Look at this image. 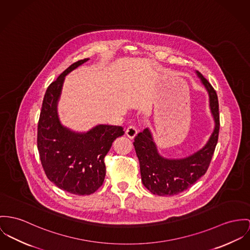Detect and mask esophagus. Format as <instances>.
Listing matches in <instances>:
<instances>
[{"mask_svg": "<svg viewBox=\"0 0 250 250\" xmlns=\"http://www.w3.org/2000/svg\"><path fill=\"white\" fill-rule=\"evenodd\" d=\"M125 134L129 139H134L135 136L137 135V129L134 125H129L125 130Z\"/></svg>", "mask_w": 250, "mask_h": 250, "instance_id": "34e87169", "label": "esophagus"}]
</instances>
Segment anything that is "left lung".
I'll return each instance as SVG.
<instances>
[{
  "label": "left lung",
  "mask_w": 250,
  "mask_h": 250,
  "mask_svg": "<svg viewBox=\"0 0 250 250\" xmlns=\"http://www.w3.org/2000/svg\"><path fill=\"white\" fill-rule=\"evenodd\" d=\"M209 98L214 129L207 144L198 151L179 159L166 158L159 153L149 128L135 137V151L140 162L143 185L155 195L172 196L185 191L204 176L211 161L220 129L219 103L216 91L208 81L196 71Z\"/></svg>",
  "instance_id": "obj_1"
}]
</instances>
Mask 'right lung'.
<instances>
[{
  "label": "right lung",
  "instance_id": "add662e5",
  "mask_svg": "<svg viewBox=\"0 0 250 250\" xmlns=\"http://www.w3.org/2000/svg\"><path fill=\"white\" fill-rule=\"evenodd\" d=\"M88 60L72 63L47 87L38 123L37 146L46 177L59 188L75 195H90L103 185L104 159L114 140L125 134L122 126L108 125L77 132L59 119L58 103L64 78Z\"/></svg>",
  "mask_w": 250,
  "mask_h": 250
}]
</instances>
